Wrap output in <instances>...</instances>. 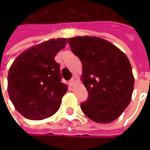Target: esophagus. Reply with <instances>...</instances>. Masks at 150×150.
Wrapping results in <instances>:
<instances>
[{
  "instance_id": "34e87169",
  "label": "esophagus",
  "mask_w": 150,
  "mask_h": 150,
  "mask_svg": "<svg viewBox=\"0 0 150 150\" xmlns=\"http://www.w3.org/2000/svg\"><path fill=\"white\" fill-rule=\"evenodd\" d=\"M74 82H75V79H74V77H73V78H71V79L69 80V85H70V86H72V85L74 84Z\"/></svg>"
}]
</instances>
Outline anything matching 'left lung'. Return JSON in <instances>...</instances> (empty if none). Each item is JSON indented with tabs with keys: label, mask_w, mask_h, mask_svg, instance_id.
<instances>
[{
	"label": "left lung",
	"mask_w": 150,
	"mask_h": 150,
	"mask_svg": "<svg viewBox=\"0 0 150 150\" xmlns=\"http://www.w3.org/2000/svg\"><path fill=\"white\" fill-rule=\"evenodd\" d=\"M72 52L82 64V82L88 90L82 112L92 121L108 123L117 119L129 106L134 76L128 57L118 47L98 37L69 39Z\"/></svg>",
	"instance_id": "obj_1"
}]
</instances>
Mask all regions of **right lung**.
Wrapping results in <instances>:
<instances>
[{
    "label": "right lung",
    "instance_id": "right-lung-1",
    "mask_svg": "<svg viewBox=\"0 0 150 150\" xmlns=\"http://www.w3.org/2000/svg\"><path fill=\"white\" fill-rule=\"evenodd\" d=\"M65 38L52 39L21 53L11 65L8 92L16 110L30 120H42L60 108L68 88L62 82L56 54L65 47Z\"/></svg>",
    "mask_w": 150,
    "mask_h": 150
}]
</instances>
